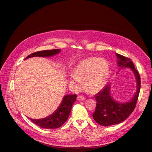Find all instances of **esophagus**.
I'll list each match as a JSON object with an SVG mask.
<instances>
[{"label":"esophagus","mask_w":152,"mask_h":152,"mask_svg":"<svg viewBox=\"0 0 152 152\" xmlns=\"http://www.w3.org/2000/svg\"><path fill=\"white\" fill-rule=\"evenodd\" d=\"M77 99L79 101H82V100H84L85 99V98L82 96H78L77 97Z\"/></svg>","instance_id":"1"}]
</instances>
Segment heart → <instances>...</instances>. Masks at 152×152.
I'll return each mask as SVG.
<instances>
[{
    "label": "heart",
    "instance_id": "b5f03b06",
    "mask_svg": "<svg viewBox=\"0 0 152 152\" xmlns=\"http://www.w3.org/2000/svg\"><path fill=\"white\" fill-rule=\"evenodd\" d=\"M109 74V64L104 59L87 58L77 64L70 76V85L73 91H79L83 86V79L86 88L95 94L104 87Z\"/></svg>",
    "mask_w": 152,
    "mask_h": 152
}]
</instances>
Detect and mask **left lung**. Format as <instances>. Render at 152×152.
<instances>
[{
    "mask_svg": "<svg viewBox=\"0 0 152 152\" xmlns=\"http://www.w3.org/2000/svg\"><path fill=\"white\" fill-rule=\"evenodd\" d=\"M116 55L118 58V66L120 69L130 68L134 72L137 80V91L131 100L120 102L112 97L110 83L104 86L100 91L95 95L97 103L93 117L98 124L103 126L119 124L127 119L135 109L140 91V76L133 62L131 59L118 53H116Z\"/></svg>",
    "mask_w": 152,
    "mask_h": 152,
    "instance_id": "1",
    "label": "left lung"
}]
</instances>
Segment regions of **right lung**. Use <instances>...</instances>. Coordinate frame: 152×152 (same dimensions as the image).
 <instances>
[{
	"label": "right lung",
	"mask_w": 152,
	"mask_h": 152,
	"mask_svg": "<svg viewBox=\"0 0 152 152\" xmlns=\"http://www.w3.org/2000/svg\"><path fill=\"white\" fill-rule=\"evenodd\" d=\"M61 52V49H53L36 52L28 56L25 59L35 56L49 57L55 55ZM76 94L67 95L63 97L57 109L50 115L42 118L35 119L29 118L34 123L41 128L51 129L60 127L68 119L72 106L76 102Z\"/></svg>",
	"instance_id": "right-lung-1"
}]
</instances>
